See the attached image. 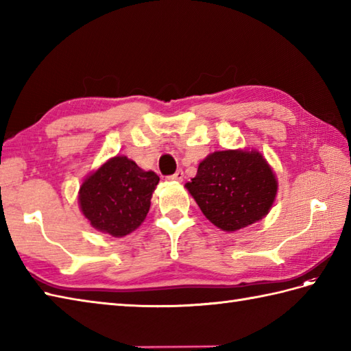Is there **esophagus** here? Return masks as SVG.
Segmentation results:
<instances>
[{"label": "esophagus", "instance_id": "obj_1", "mask_svg": "<svg viewBox=\"0 0 351 351\" xmlns=\"http://www.w3.org/2000/svg\"><path fill=\"white\" fill-rule=\"evenodd\" d=\"M169 180H170V181H180V182H181V181L184 180V170H182V169L176 170L173 175L169 176Z\"/></svg>", "mask_w": 351, "mask_h": 351}]
</instances>
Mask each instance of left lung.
<instances>
[{"instance_id":"8db88e82","label":"left lung","mask_w":351,"mask_h":351,"mask_svg":"<svg viewBox=\"0 0 351 351\" xmlns=\"http://www.w3.org/2000/svg\"><path fill=\"white\" fill-rule=\"evenodd\" d=\"M185 187L208 220L234 232L270 211L278 182L259 152L220 151L199 164L197 175Z\"/></svg>"}]
</instances>
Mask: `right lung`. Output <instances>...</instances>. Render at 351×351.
<instances>
[{
    "label": "right lung",
    "mask_w": 351,
    "mask_h": 351,
    "mask_svg": "<svg viewBox=\"0 0 351 351\" xmlns=\"http://www.w3.org/2000/svg\"><path fill=\"white\" fill-rule=\"evenodd\" d=\"M158 182L155 171L141 170L126 156H114L81 185V211L102 232L128 235L146 219Z\"/></svg>",
    "instance_id": "add662e5"
}]
</instances>
